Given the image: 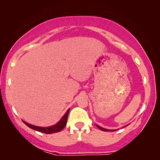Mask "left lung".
<instances>
[{
	"label": "left lung",
	"instance_id": "obj_1",
	"mask_svg": "<svg viewBox=\"0 0 160 160\" xmlns=\"http://www.w3.org/2000/svg\"><path fill=\"white\" fill-rule=\"evenodd\" d=\"M97 127H98L99 129H101V130H102V131H104V132H106V131H114V130H110V129H106V128H102V127H101V126H98V125H97Z\"/></svg>",
	"mask_w": 160,
	"mask_h": 160
}]
</instances>
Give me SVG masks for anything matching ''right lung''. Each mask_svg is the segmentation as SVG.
<instances>
[{
	"mask_svg": "<svg viewBox=\"0 0 160 160\" xmlns=\"http://www.w3.org/2000/svg\"><path fill=\"white\" fill-rule=\"evenodd\" d=\"M70 109H68L67 111V112L65 113V114L62 117V118L57 122V124L54 125V126H49V127H39V126H33V125H31L29 123H27V122H23L27 126H28L29 128H32V129L36 130V131L40 132L43 133H46V134H52V133H56V132H58L62 131L65 126L67 124V120H68V113H69Z\"/></svg>",
	"mask_w": 160,
	"mask_h": 160,
	"instance_id": "1",
	"label": "right lung"
}]
</instances>
